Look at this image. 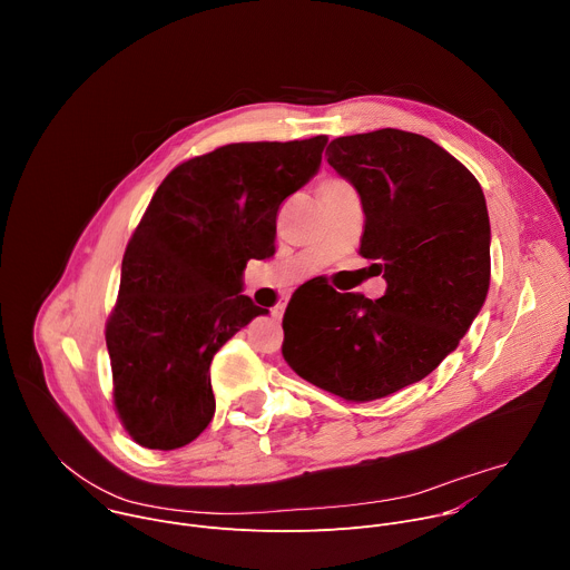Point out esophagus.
Returning a JSON list of instances; mask_svg holds the SVG:
<instances>
[{"instance_id": "esophagus-1", "label": "esophagus", "mask_w": 570, "mask_h": 570, "mask_svg": "<svg viewBox=\"0 0 570 570\" xmlns=\"http://www.w3.org/2000/svg\"><path fill=\"white\" fill-rule=\"evenodd\" d=\"M284 302H279L275 308H273V315H275V320H282V315H284Z\"/></svg>"}]
</instances>
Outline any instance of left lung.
<instances>
[{
	"mask_svg": "<svg viewBox=\"0 0 570 570\" xmlns=\"http://www.w3.org/2000/svg\"><path fill=\"white\" fill-rule=\"evenodd\" d=\"M327 161L363 203L361 257L385 293L299 288L284 313V361L345 401L383 399L429 376L460 343L490 288V216L473 174L424 135L336 137Z\"/></svg>",
	"mask_w": 570,
	"mask_h": 570,
	"instance_id": "1",
	"label": "left lung"
}]
</instances>
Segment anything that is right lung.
<instances>
[{"instance_id":"right-lung-1","label":"right lung","mask_w":570,"mask_h":570,"mask_svg":"<svg viewBox=\"0 0 570 570\" xmlns=\"http://www.w3.org/2000/svg\"><path fill=\"white\" fill-rule=\"evenodd\" d=\"M324 144L327 135L225 144L157 187L106 322L115 411L139 446L180 449L209 426L214 354L268 313L240 295L243 268L275 255L277 212L317 171Z\"/></svg>"}]
</instances>
